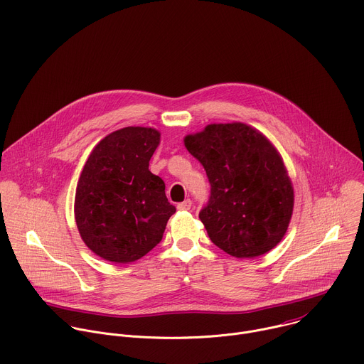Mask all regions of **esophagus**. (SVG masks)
<instances>
[{
  "label": "esophagus",
  "mask_w": 364,
  "mask_h": 364,
  "mask_svg": "<svg viewBox=\"0 0 364 364\" xmlns=\"http://www.w3.org/2000/svg\"><path fill=\"white\" fill-rule=\"evenodd\" d=\"M191 205H193V201H191L190 198H187V200H184L183 203H178V204H177V208H178V210H190Z\"/></svg>",
  "instance_id": "34e87169"
}]
</instances>
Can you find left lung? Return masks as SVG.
<instances>
[{"instance_id":"obj_1","label":"left lung","mask_w":364,"mask_h":364,"mask_svg":"<svg viewBox=\"0 0 364 364\" xmlns=\"http://www.w3.org/2000/svg\"><path fill=\"white\" fill-rule=\"evenodd\" d=\"M184 144L210 183L198 217L213 243L238 259L276 247L287 231L294 196L272 143L246 124L231 123L207 126Z\"/></svg>"}]
</instances>
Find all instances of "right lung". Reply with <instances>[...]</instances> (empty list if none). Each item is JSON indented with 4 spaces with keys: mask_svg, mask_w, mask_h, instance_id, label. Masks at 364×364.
I'll return each mask as SVG.
<instances>
[{
    "mask_svg": "<svg viewBox=\"0 0 364 364\" xmlns=\"http://www.w3.org/2000/svg\"><path fill=\"white\" fill-rule=\"evenodd\" d=\"M160 133L126 127L90 154L75 191V221L87 247L104 260L132 263L163 238L176 207L166 184L149 170Z\"/></svg>",
    "mask_w": 364,
    "mask_h": 364,
    "instance_id": "obj_1",
    "label": "right lung"
}]
</instances>
